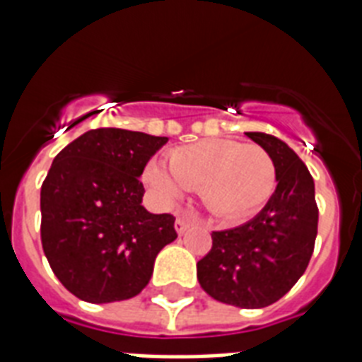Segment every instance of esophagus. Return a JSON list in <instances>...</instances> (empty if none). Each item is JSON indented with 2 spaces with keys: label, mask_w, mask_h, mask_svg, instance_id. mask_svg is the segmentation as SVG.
<instances>
[{
  "label": "esophagus",
  "mask_w": 362,
  "mask_h": 362,
  "mask_svg": "<svg viewBox=\"0 0 362 362\" xmlns=\"http://www.w3.org/2000/svg\"><path fill=\"white\" fill-rule=\"evenodd\" d=\"M192 226V221L187 220L186 216H178V218H176V223H175V229H176V233H178V235H184V233L187 231V227Z\"/></svg>",
  "instance_id": "1"
}]
</instances>
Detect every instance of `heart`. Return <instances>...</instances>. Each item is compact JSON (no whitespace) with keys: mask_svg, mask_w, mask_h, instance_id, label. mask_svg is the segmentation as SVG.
Masks as SVG:
<instances>
[{"mask_svg":"<svg viewBox=\"0 0 362 362\" xmlns=\"http://www.w3.org/2000/svg\"><path fill=\"white\" fill-rule=\"evenodd\" d=\"M169 173L150 163L144 180L159 199L173 203L182 187L197 189L201 203L221 221H242L269 203L276 189L274 159L259 144L204 139L169 153Z\"/></svg>","mask_w":362,"mask_h":362,"instance_id":"obj_1","label":"heart"}]
</instances>
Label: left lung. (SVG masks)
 I'll return each instance as SVG.
<instances>
[{
  "mask_svg": "<svg viewBox=\"0 0 362 362\" xmlns=\"http://www.w3.org/2000/svg\"><path fill=\"white\" fill-rule=\"evenodd\" d=\"M246 135L272 156L278 186L253 220L212 233V247L197 263V278L220 303L264 308L304 274L314 253L320 210L314 178L297 153L267 133Z\"/></svg>",
  "mask_w": 362,
  "mask_h": 362,
  "instance_id": "left-lung-1",
  "label": "left lung"
}]
</instances>
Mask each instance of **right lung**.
<instances>
[{
	"label": "right lung",
	"instance_id": "right-lung-1",
	"mask_svg": "<svg viewBox=\"0 0 362 362\" xmlns=\"http://www.w3.org/2000/svg\"><path fill=\"white\" fill-rule=\"evenodd\" d=\"M169 141L141 131L90 129L54 158L41 186V242L67 291L93 304L139 295L158 253L178 235L175 216L142 206L139 180Z\"/></svg>",
	"mask_w": 362,
	"mask_h": 362
}]
</instances>
